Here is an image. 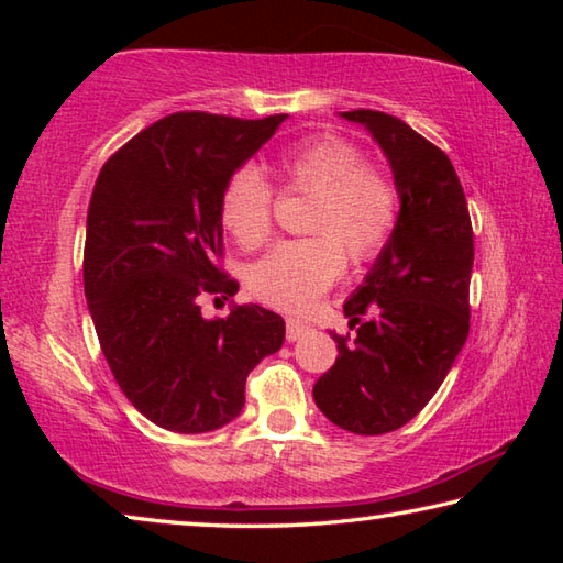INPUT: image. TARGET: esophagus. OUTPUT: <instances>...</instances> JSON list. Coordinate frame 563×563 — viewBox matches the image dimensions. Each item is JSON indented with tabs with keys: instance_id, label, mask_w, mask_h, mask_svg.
<instances>
[{
	"instance_id": "34e87169",
	"label": "esophagus",
	"mask_w": 563,
	"mask_h": 563,
	"mask_svg": "<svg viewBox=\"0 0 563 563\" xmlns=\"http://www.w3.org/2000/svg\"><path fill=\"white\" fill-rule=\"evenodd\" d=\"M312 328L308 325V322H300V320H288V325H285V338H288V342H298L300 338L308 335Z\"/></svg>"
}]
</instances>
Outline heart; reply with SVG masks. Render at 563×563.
<instances>
[{
	"instance_id": "heart-1",
	"label": "heart",
	"mask_w": 563,
	"mask_h": 563,
	"mask_svg": "<svg viewBox=\"0 0 563 563\" xmlns=\"http://www.w3.org/2000/svg\"><path fill=\"white\" fill-rule=\"evenodd\" d=\"M285 194L310 196L305 231L285 241L251 268L247 283L261 300L285 310H305L342 271L349 253L367 263L387 245L397 223V186L383 166L335 133L302 139L275 158ZM275 188L255 166H241L221 190V223L247 251L268 243L275 218Z\"/></svg>"
}]
</instances>
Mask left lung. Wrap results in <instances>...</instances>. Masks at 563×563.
Returning <instances> with one entry per match:
<instances>
[{
    "mask_svg": "<svg viewBox=\"0 0 563 563\" xmlns=\"http://www.w3.org/2000/svg\"><path fill=\"white\" fill-rule=\"evenodd\" d=\"M340 117L365 123L383 146L402 206L365 285L345 302L355 335H332L340 357L312 397L332 424L373 437L422 412L464 347L474 233L462 184L442 148L383 111Z\"/></svg>",
    "mask_w": 563,
    "mask_h": 563,
    "instance_id": "1",
    "label": "left lung"
}]
</instances>
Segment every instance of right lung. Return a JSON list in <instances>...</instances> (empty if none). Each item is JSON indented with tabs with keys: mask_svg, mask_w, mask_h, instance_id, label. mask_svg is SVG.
I'll return each instance as SVG.
<instances>
[{
	"mask_svg": "<svg viewBox=\"0 0 563 563\" xmlns=\"http://www.w3.org/2000/svg\"><path fill=\"white\" fill-rule=\"evenodd\" d=\"M285 119L170 113L111 154L93 186L84 243L93 328L121 393L164 430L231 422L247 373L283 345L278 312L233 302L228 318L206 320L201 298L238 292L221 268V190Z\"/></svg>",
	"mask_w": 563,
	"mask_h": 563,
	"instance_id": "obj_1",
	"label": "right lung"
}]
</instances>
